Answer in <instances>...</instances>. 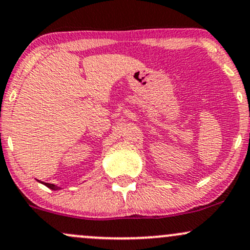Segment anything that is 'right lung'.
Returning a JSON list of instances; mask_svg holds the SVG:
<instances>
[{
	"instance_id": "add662e5",
	"label": "right lung",
	"mask_w": 250,
	"mask_h": 250,
	"mask_svg": "<svg viewBox=\"0 0 250 250\" xmlns=\"http://www.w3.org/2000/svg\"><path fill=\"white\" fill-rule=\"evenodd\" d=\"M43 185L44 186H47L48 188H50V189H53V190H57V189H60V187H56L55 185H51V183H44V182H42Z\"/></svg>"
}]
</instances>
